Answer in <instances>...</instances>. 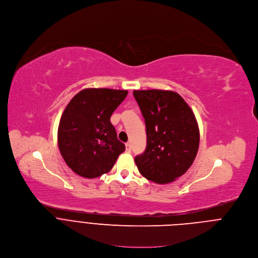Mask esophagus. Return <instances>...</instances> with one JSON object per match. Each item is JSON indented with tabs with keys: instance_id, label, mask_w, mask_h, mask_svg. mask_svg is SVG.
<instances>
[{
	"instance_id": "esophagus-1",
	"label": "esophagus",
	"mask_w": 258,
	"mask_h": 258,
	"mask_svg": "<svg viewBox=\"0 0 258 258\" xmlns=\"http://www.w3.org/2000/svg\"><path fill=\"white\" fill-rule=\"evenodd\" d=\"M125 152L126 153H131L132 152V146L130 143H126L125 144Z\"/></svg>"
}]
</instances>
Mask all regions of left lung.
Here are the masks:
<instances>
[{
  "instance_id": "obj_1",
  "label": "left lung",
  "mask_w": 258,
  "mask_h": 258,
  "mask_svg": "<svg viewBox=\"0 0 258 258\" xmlns=\"http://www.w3.org/2000/svg\"><path fill=\"white\" fill-rule=\"evenodd\" d=\"M147 131L146 151L135 158L140 173L158 184H168L192 166L200 142L196 117L177 92L134 90Z\"/></svg>"
}]
</instances>
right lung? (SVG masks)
Returning a JSON list of instances; mask_svg holds the SVG:
<instances>
[{
    "label": "right lung",
    "mask_w": 258,
    "mask_h": 258,
    "mask_svg": "<svg viewBox=\"0 0 258 258\" xmlns=\"http://www.w3.org/2000/svg\"><path fill=\"white\" fill-rule=\"evenodd\" d=\"M126 95L127 90L86 88L67 104L58 126V147L77 175L92 179L108 173L125 150L110 116Z\"/></svg>",
    "instance_id": "add662e5"
}]
</instances>
